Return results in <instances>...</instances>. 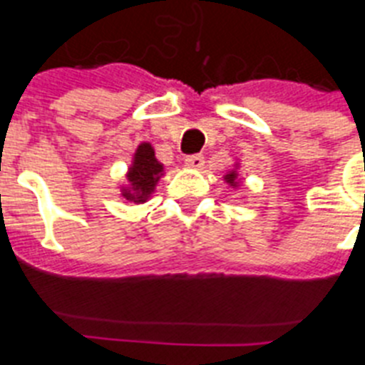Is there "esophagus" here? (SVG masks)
<instances>
[{
    "label": "esophagus",
    "instance_id": "1",
    "mask_svg": "<svg viewBox=\"0 0 365 365\" xmlns=\"http://www.w3.org/2000/svg\"><path fill=\"white\" fill-rule=\"evenodd\" d=\"M185 163L192 169H203V163H205V158L203 154H192V156H187Z\"/></svg>",
    "mask_w": 365,
    "mask_h": 365
}]
</instances>
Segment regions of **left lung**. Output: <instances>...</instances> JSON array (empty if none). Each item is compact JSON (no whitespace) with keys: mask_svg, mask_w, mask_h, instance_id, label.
I'll return each instance as SVG.
<instances>
[{"mask_svg":"<svg viewBox=\"0 0 365 365\" xmlns=\"http://www.w3.org/2000/svg\"><path fill=\"white\" fill-rule=\"evenodd\" d=\"M225 180H227V182L231 183V185H235V173H231V175H227V178H225Z\"/></svg>","mask_w":365,"mask_h":365,"instance_id":"obj_1","label":"left lung"}]
</instances>
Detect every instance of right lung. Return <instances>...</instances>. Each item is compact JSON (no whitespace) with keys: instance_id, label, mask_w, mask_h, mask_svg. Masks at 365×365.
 Listing matches in <instances>:
<instances>
[{"instance_id":"add662e5","label":"right lung","mask_w":365,"mask_h":365,"mask_svg":"<svg viewBox=\"0 0 365 365\" xmlns=\"http://www.w3.org/2000/svg\"><path fill=\"white\" fill-rule=\"evenodd\" d=\"M162 163L154 158V150L149 143H142L134 154V163L130 167L129 182L133 183L134 192L127 190V200L145 202L147 196L154 190V185L162 175Z\"/></svg>"}]
</instances>
